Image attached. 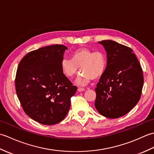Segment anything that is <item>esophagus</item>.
<instances>
[{
  "label": "esophagus",
  "instance_id": "34e87169",
  "mask_svg": "<svg viewBox=\"0 0 154 154\" xmlns=\"http://www.w3.org/2000/svg\"><path fill=\"white\" fill-rule=\"evenodd\" d=\"M77 91H79V92H82V91H85V89L84 88H81V87H79L77 89Z\"/></svg>",
  "mask_w": 154,
  "mask_h": 154
}]
</instances>
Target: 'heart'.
<instances>
[{
    "label": "heart",
    "instance_id": "heart-1",
    "mask_svg": "<svg viewBox=\"0 0 154 154\" xmlns=\"http://www.w3.org/2000/svg\"><path fill=\"white\" fill-rule=\"evenodd\" d=\"M71 60L63 58L61 71L67 78L73 77L79 70L82 71L76 79L78 85H85L91 79H99L105 72L107 59L102 51H93L86 48L77 49L71 52Z\"/></svg>",
    "mask_w": 154,
    "mask_h": 154
}]
</instances>
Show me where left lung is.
<instances>
[{
    "label": "left lung",
    "mask_w": 154,
    "mask_h": 154,
    "mask_svg": "<svg viewBox=\"0 0 154 154\" xmlns=\"http://www.w3.org/2000/svg\"><path fill=\"white\" fill-rule=\"evenodd\" d=\"M107 66L95 88L96 109L101 115L117 119L138 103L143 85L142 69L133 50L112 40H103Z\"/></svg>",
    "instance_id": "8db88e82"
}]
</instances>
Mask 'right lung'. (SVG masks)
Here are the masks:
<instances>
[{
	"label": "right lung",
	"instance_id": "right-lung-1",
	"mask_svg": "<svg viewBox=\"0 0 154 154\" xmlns=\"http://www.w3.org/2000/svg\"><path fill=\"white\" fill-rule=\"evenodd\" d=\"M67 48L52 45L29 52L16 71V94L27 115L44 125L66 116L77 88L62 73L60 63Z\"/></svg>",
	"mask_w": 154,
	"mask_h": 154
}]
</instances>
